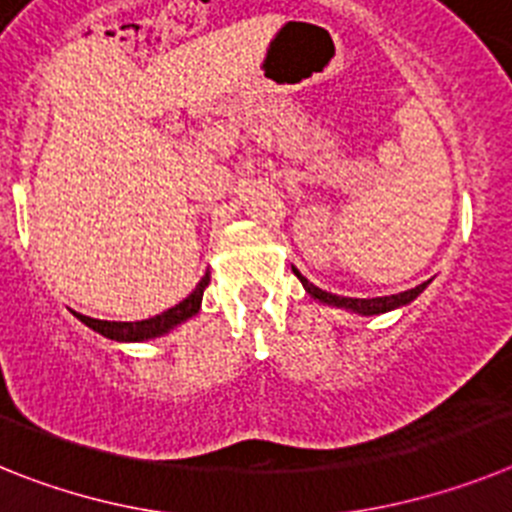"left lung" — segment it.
I'll list each match as a JSON object with an SVG mask.
<instances>
[{
	"label": "left lung",
	"instance_id": "1",
	"mask_svg": "<svg viewBox=\"0 0 512 512\" xmlns=\"http://www.w3.org/2000/svg\"><path fill=\"white\" fill-rule=\"evenodd\" d=\"M296 278L301 281L304 291L309 293L311 299L319 301L324 306H335V309H345V311H353L358 317H376V314H386V311H394V309H402V306L412 304V301L420 296L428 283H420V286L410 288V291H402V293H394V296H379V299H350V296H337V293H327L322 288H317L314 283H309L299 270H293Z\"/></svg>",
	"mask_w": 512,
	"mask_h": 512
}]
</instances>
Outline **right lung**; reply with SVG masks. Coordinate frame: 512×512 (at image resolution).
Returning a JSON list of instances; mask_svg holds the SVG:
<instances>
[{"mask_svg":"<svg viewBox=\"0 0 512 512\" xmlns=\"http://www.w3.org/2000/svg\"><path fill=\"white\" fill-rule=\"evenodd\" d=\"M208 281H211V275L206 273L188 299L180 301V304L172 306V309L162 311V314H157V317L141 319V322H105V319L84 317V314H77V311H74V317H77L82 324H87L90 330L100 332L102 337H108V340H115V342L154 340V337H162L167 335V332H172L175 327H180L182 322H188L190 317H195V314L201 311L203 291H206Z\"/></svg>","mask_w":512,"mask_h":512,"instance_id":"obj_1","label":"right lung"}]
</instances>
